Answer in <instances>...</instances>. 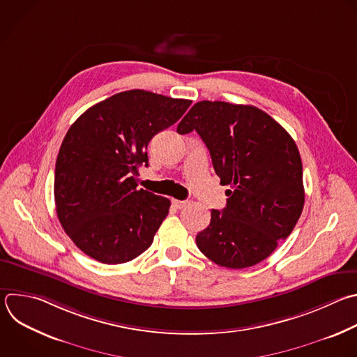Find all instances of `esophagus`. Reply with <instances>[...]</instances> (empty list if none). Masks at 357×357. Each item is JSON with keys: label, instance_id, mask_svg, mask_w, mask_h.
Masks as SVG:
<instances>
[{"label": "esophagus", "instance_id": "34e87169", "mask_svg": "<svg viewBox=\"0 0 357 357\" xmlns=\"http://www.w3.org/2000/svg\"><path fill=\"white\" fill-rule=\"evenodd\" d=\"M172 204H174L176 208H183V207H186L188 202H186V200H176V199H174V200H172Z\"/></svg>", "mask_w": 357, "mask_h": 357}]
</instances>
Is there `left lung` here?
Wrapping results in <instances>:
<instances>
[{"instance_id": "left-lung-1", "label": "left lung", "mask_w": 357, "mask_h": 357, "mask_svg": "<svg viewBox=\"0 0 357 357\" xmlns=\"http://www.w3.org/2000/svg\"><path fill=\"white\" fill-rule=\"evenodd\" d=\"M204 142L225 192L227 206L211 210L197 248L214 264L244 269L266 259L296 227L304 207L303 164L291 136L251 105L202 100L178 125Z\"/></svg>"}]
</instances>
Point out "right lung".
I'll list each match as a JSON object with an SVG mask.
<instances>
[{
	"label": "right lung",
	"instance_id": "1",
	"mask_svg": "<svg viewBox=\"0 0 357 357\" xmlns=\"http://www.w3.org/2000/svg\"><path fill=\"white\" fill-rule=\"evenodd\" d=\"M192 100L132 89L85 110L56 161L54 202L71 241L92 259L129 262L153 244L168 215L167 197L137 189L150 140L176 123Z\"/></svg>",
	"mask_w": 357,
	"mask_h": 357
}]
</instances>
